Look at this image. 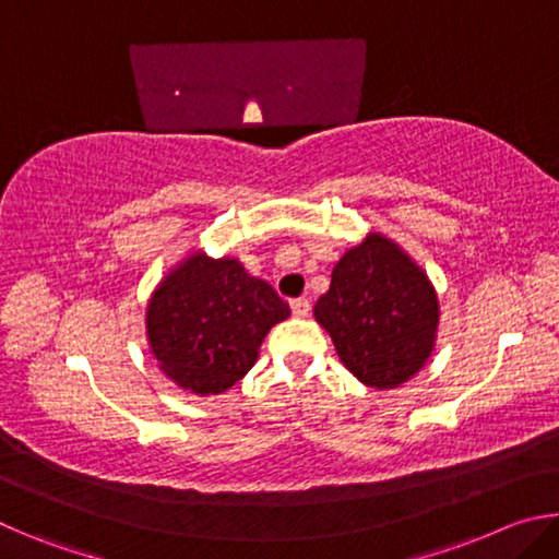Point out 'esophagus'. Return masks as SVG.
Masks as SVG:
<instances>
[{"instance_id":"34e87169","label":"esophagus","mask_w":559,"mask_h":559,"mask_svg":"<svg viewBox=\"0 0 559 559\" xmlns=\"http://www.w3.org/2000/svg\"><path fill=\"white\" fill-rule=\"evenodd\" d=\"M290 310L296 318H306L310 313V300L308 298H296L290 300Z\"/></svg>"}]
</instances>
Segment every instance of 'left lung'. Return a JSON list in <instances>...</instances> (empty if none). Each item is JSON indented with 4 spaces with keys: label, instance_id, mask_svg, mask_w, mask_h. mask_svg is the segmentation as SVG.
<instances>
[{
    "label": "left lung",
    "instance_id": "left-lung-1",
    "mask_svg": "<svg viewBox=\"0 0 559 559\" xmlns=\"http://www.w3.org/2000/svg\"><path fill=\"white\" fill-rule=\"evenodd\" d=\"M313 316L359 382L394 390L431 357L439 298L427 271L400 243L372 231L335 263Z\"/></svg>",
    "mask_w": 559,
    "mask_h": 559
}]
</instances>
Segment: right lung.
<instances>
[{"instance_id":"1","label":"right lung","mask_w":559,"mask_h":559,"mask_svg":"<svg viewBox=\"0 0 559 559\" xmlns=\"http://www.w3.org/2000/svg\"><path fill=\"white\" fill-rule=\"evenodd\" d=\"M288 316V302L239 259L194 251L150 296L147 345L177 386L222 394L257 365L263 337Z\"/></svg>"}]
</instances>
